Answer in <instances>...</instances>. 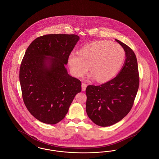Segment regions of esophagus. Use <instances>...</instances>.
<instances>
[{
    "instance_id": "1",
    "label": "esophagus",
    "mask_w": 159,
    "mask_h": 159,
    "mask_svg": "<svg viewBox=\"0 0 159 159\" xmlns=\"http://www.w3.org/2000/svg\"><path fill=\"white\" fill-rule=\"evenodd\" d=\"M86 87H87V84H86V83H82V91H85V90H86Z\"/></svg>"
}]
</instances>
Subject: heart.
Wrapping results in <instances>:
<instances>
[{"instance_id":"obj_1","label":"heart","mask_w":159,"mask_h":159,"mask_svg":"<svg viewBox=\"0 0 159 159\" xmlns=\"http://www.w3.org/2000/svg\"><path fill=\"white\" fill-rule=\"evenodd\" d=\"M125 57L121 46L108 40H99L83 46L78 53L71 52L68 63L71 73L79 77L86 73L89 65L92 76L98 82H105L117 74Z\"/></svg>"}]
</instances>
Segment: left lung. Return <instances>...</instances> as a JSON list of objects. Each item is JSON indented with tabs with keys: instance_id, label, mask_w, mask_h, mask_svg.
<instances>
[{
	"instance_id": "left-lung-1",
	"label": "left lung",
	"mask_w": 159,
	"mask_h": 159,
	"mask_svg": "<svg viewBox=\"0 0 159 159\" xmlns=\"http://www.w3.org/2000/svg\"><path fill=\"white\" fill-rule=\"evenodd\" d=\"M123 47L126 60L119 73L112 80L86 89V110L96 125L106 127L120 121L130 111L139 88L136 55L130 48L115 39Z\"/></svg>"
}]
</instances>
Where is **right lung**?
<instances>
[{"instance_id":"obj_1","label":"right lung","mask_w":159,"mask_h":159,"mask_svg":"<svg viewBox=\"0 0 159 159\" xmlns=\"http://www.w3.org/2000/svg\"><path fill=\"white\" fill-rule=\"evenodd\" d=\"M79 39L76 34L44 35L25 51L20 69L22 96L29 111L39 121L60 122L81 92L80 80L70 76L65 67Z\"/></svg>"}]
</instances>
